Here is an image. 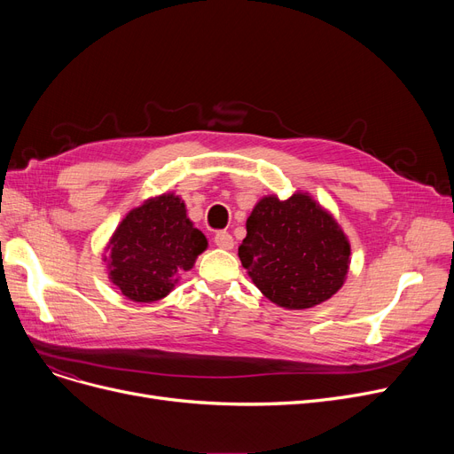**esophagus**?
Returning a JSON list of instances; mask_svg holds the SVG:
<instances>
[{
	"instance_id": "obj_1",
	"label": "esophagus",
	"mask_w": 454,
	"mask_h": 454,
	"mask_svg": "<svg viewBox=\"0 0 454 454\" xmlns=\"http://www.w3.org/2000/svg\"><path fill=\"white\" fill-rule=\"evenodd\" d=\"M213 241H215V245H217L223 250H231L233 245H235L233 237L228 231H217V233H215V237H213Z\"/></svg>"
}]
</instances>
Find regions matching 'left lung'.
Wrapping results in <instances>:
<instances>
[{
  "instance_id": "1",
  "label": "left lung",
  "mask_w": 454,
  "mask_h": 454,
  "mask_svg": "<svg viewBox=\"0 0 454 454\" xmlns=\"http://www.w3.org/2000/svg\"><path fill=\"white\" fill-rule=\"evenodd\" d=\"M349 243L311 197L261 199L247 221L239 259L255 287L285 309H309L335 294L349 269Z\"/></svg>"
}]
</instances>
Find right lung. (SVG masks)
<instances>
[{
  "label": "right lung",
  "instance_id": "right-lung-1",
  "mask_svg": "<svg viewBox=\"0 0 454 454\" xmlns=\"http://www.w3.org/2000/svg\"><path fill=\"white\" fill-rule=\"evenodd\" d=\"M207 247L185 204L165 193L132 209L108 243L110 279L129 300L151 303L169 294L182 270Z\"/></svg>",
  "mask_w": 454,
  "mask_h": 454
}]
</instances>
